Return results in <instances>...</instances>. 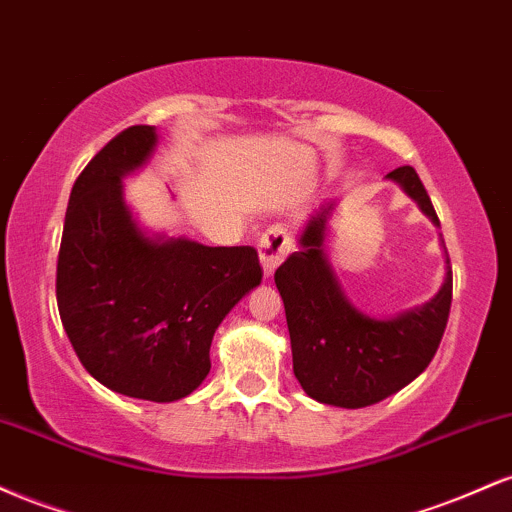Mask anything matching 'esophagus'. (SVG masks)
Listing matches in <instances>:
<instances>
[{"label":"esophagus","instance_id":"esophagus-1","mask_svg":"<svg viewBox=\"0 0 512 512\" xmlns=\"http://www.w3.org/2000/svg\"><path fill=\"white\" fill-rule=\"evenodd\" d=\"M293 248V236L286 226H272L262 233L260 243H257V252H260L262 272L264 279H272L274 269L284 262Z\"/></svg>","mask_w":512,"mask_h":512}]
</instances>
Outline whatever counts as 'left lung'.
Returning <instances> with one entry per match:
<instances>
[{
	"instance_id": "obj_1",
	"label": "left lung",
	"mask_w": 512,
	"mask_h": 512,
	"mask_svg": "<svg viewBox=\"0 0 512 512\" xmlns=\"http://www.w3.org/2000/svg\"><path fill=\"white\" fill-rule=\"evenodd\" d=\"M440 228L424 182L411 166L385 175ZM337 202L310 214L298 252L276 269L286 308L293 373L305 395L320 404L361 409L407 387L436 356L452 303V269L445 250V279L431 301L395 317H375L349 301L325 252L327 226ZM443 238V236H440ZM445 248V245H443Z\"/></svg>"
}]
</instances>
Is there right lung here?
I'll return each mask as SVG.
<instances>
[{"mask_svg": "<svg viewBox=\"0 0 512 512\" xmlns=\"http://www.w3.org/2000/svg\"><path fill=\"white\" fill-rule=\"evenodd\" d=\"M156 144V127H129L76 178L57 260V308L98 383L134 399L175 402L209 375L216 327L260 286L262 267L250 245L209 248L137 221L122 180Z\"/></svg>", "mask_w": 512, "mask_h": 512, "instance_id": "right-lung-1", "label": "right lung"}]
</instances>
